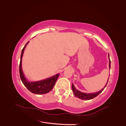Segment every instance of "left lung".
I'll use <instances>...</instances> for the list:
<instances>
[{
    "mask_svg": "<svg viewBox=\"0 0 126 126\" xmlns=\"http://www.w3.org/2000/svg\"><path fill=\"white\" fill-rule=\"evenodd\" d=\"M108 58L110 59V55L109 54H108ZM109 67H110V59H109ZM109 79V78H108ZM108 79L107 80V82L106 84V86H104V88L103 89H102L101 91H99L98 92H94V93H83L82 92L79 91H78V89H77L76 88V87H74V84L72 83V91L73 92V93L74 95L76 97H77L78 98L81 99H83V100H89V99H92L95 98V97H97V95H98V94H99L102 91H103V89H104V88L106 87L107 84L108 83Z\"/></svg>",
    "mask_w": 126,
    "mask_h": 126,
    "instance_id": "obj_1",
    "label": "left lung"
}]
</instances>
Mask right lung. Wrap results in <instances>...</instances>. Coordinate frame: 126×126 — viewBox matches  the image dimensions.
<instances>
[{
	"mask_svg": "<svg viewBox=\"0 0 126 126\" xmlns=\"http://www.w3.org/2000/svg\"><path fill=\"white\" fill-rule=\"evenodd\" d=\"M28 43L29 42H27V44H25L22 50V53H21L19 64V73L21 80L23 82V84L24 85V86L26 87V88L32 93L36 94H43L47 93L49 92L54 87L55 82H56L57 79H58L59 76V73L55 74V75L50 77L46 78L45 79L38 81L31 82V81L28 80L25 78L24 74H23L22 67V62L24 50L25 48V47H26Z\"/></svg>",
	"mask_w": 126,
	"mask_h": 126,
	"instance_id": "1",
	"label": "right lung"
}]
</instances>
